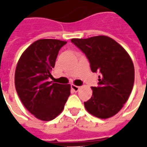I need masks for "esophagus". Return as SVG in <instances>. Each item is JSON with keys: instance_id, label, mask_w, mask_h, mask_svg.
Masks as SVG:
<instances>
[{"instance_id": "1", "label": "esophagus", "mask_w": 147, "mask_h": 147, "mask_svg": "<svg viewBox=\"0 0 147 147\" xmlns=\"http://www.w3.org/2000/svg\"><path fill=\"white\" fill-rule=\"evenodd\" d=\"M71 88H72V90H74V92H78V90H79V88L80 87H78V86H75V85H71Z\"/></svg>"}]
</instances>
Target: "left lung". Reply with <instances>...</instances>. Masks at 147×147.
<instances>
[{
	"label": "left lung",
	"mask_w": 147,
	"mask_h": 147,
	"mask_svg": "<svg viewBox=\"0 0 147 147\" xmlns=\"http://www.w3.org/2000/svg\"><path fill=\"white\" fill-rule=\"evenodd\" d=\"M86 55L93 73L99 72L98 86L84 102L88 112L100 119L116 115L126 103L134 84V66L129 55L114 39L96 36L71 40Z\"/></svg>",
	"instance_id": "left-lung-1"
}]
</instances>
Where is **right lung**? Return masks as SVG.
I'll return each mask as SVG.
<instances>
[{
	"label": "right lung",
	"mask_w": 147,
	"mask_h": 147,
	"mask_svg": "<svg viewBox=\"0 0 147 147\" xmlns=\"http://www.w3.org/2000/svg\"><path fill=\"white\" fill-rule=\"evenodd\" d=\"M67 42L40 39L22 54L14 74L15 89L27 110L38 119L50 121L64 110L69 84L49 82L60 48Z\"/></svg>",
	"instance_id": "obj_1"
}]
</instances>
